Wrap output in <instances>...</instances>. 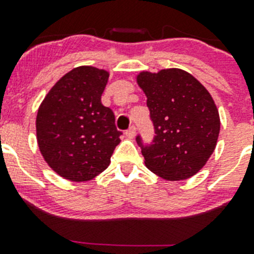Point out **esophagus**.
Returning <instances> with one entry per match:
<instances>
[{
	"mask_svg": "<svg viewBox=\"0 0 254 254\" xmlns=\"http://www.w3.org/2000/svg\"><path fill=\"white\" fill-rule=\"evenodd\" d=\"M125 133L128 138H133L134 134H136V127H134V126H131V127L125 132Z\"/></svg>",
	"mask_w": 254,
	"mask_h": 254,
	"instance_id": "1",
	"label": "esophagus"
}]
</instances>
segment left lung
Returning a JSON list of instances; mask_svg holds the SVG:
<instances>
[{
    "mask_svg": "<svg viewBox=\"0 0 254 254\" xmlns=\"http://www.w3.org/2000/svg\"><path fill=\"white\" fill-rule=\"evenodd\" d=\"M136 80L147 98L155 129L150 145L136 137L145 165L167 181L190 178L216 147L220 117L212 96L181 68L142 71Z\"/></svg>",
    "mask_w": 254,
    "mask_h": 254,
    "instance_id": "obj_1",
    "label": "left lung"
}]
</instances>
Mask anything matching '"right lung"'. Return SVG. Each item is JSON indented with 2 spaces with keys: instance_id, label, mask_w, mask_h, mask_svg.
<instances>
[{
  "instance_id": "1",
  "label": "right lung",
  "mask_w": 254,
  "mask_h": 254,
  "mask_svg": "<svg viewBox=\"0 0 254 254\" xmlns=\"http://www.w3.org/2000/svg\"><path fill=\"white\" fill-rule=\"evenodd\" d=\"M105 69L80 66L58 80L37 114L40 152L58 176L86 182L104 172L121 142L114 113L102 104Z\"/></svg>"
}]
</instances>
